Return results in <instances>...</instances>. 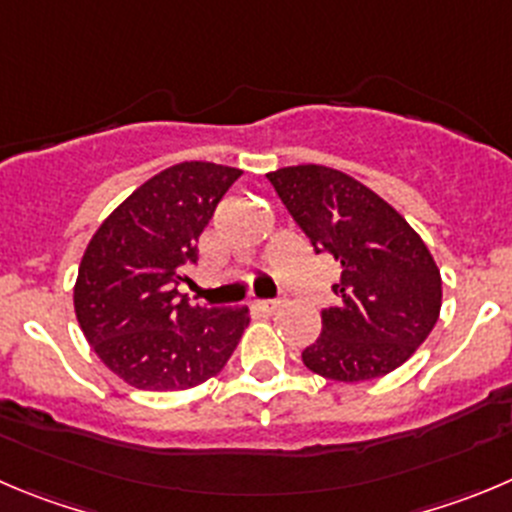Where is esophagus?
Returning a JSON list of instances; mask_svg holds the SVG:
<instances>
[{"instance_id":"34e87169","label":"esophagus","mask_w":512,"mask_h":512,"mask_svg":"<svg viewBox=\"0 0 512 512\" xmlns=\"http://www.w3.org/2000/svg\"><path fill=\"white\" fill-rule=\"evenodd\" d=\"M257 308L265 310V313H275L280 308V300H257Z\"/></svg>"}]
</instances>
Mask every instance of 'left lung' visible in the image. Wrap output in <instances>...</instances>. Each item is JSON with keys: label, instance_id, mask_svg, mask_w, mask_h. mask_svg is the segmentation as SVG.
<instances>
[{"label": "left lung", "instance_id": "1", "mask_svg": "<svg viewBox=\"0 0 512 512\" xmlns=\"http://www.w3.org/2000/svg\"><path fill=\"white\" fill-rule=\"evenodd\" d=\"M315 255L341 262L338 303L323 308V331L303 364L333 381H366L399 369L432 333L442 278L427 245L379 194L328 166L267 174Z\"/></svg>", "mask_w": 512, "mask_h": 512}]
</instances>
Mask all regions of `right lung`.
Masks as SVG:
<instances>
[{"label":"right lung","mask_w":512,"mask_h":512,"mask_svg":"<svg viewBox=\"0 0 512 512\" xmlns=\"http://www.w3.org/2000/svg\"><path fill=\"white\" fill-rule=\"evenodd\" d=\"M242 171L184 161L138 186L93 234L75 283V315L113 374L148 391L189 389L227 364L250 308L191 305L179 285L199 234Z\"/></svg>","instance_id":"add662e5"}]
</instances>
